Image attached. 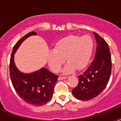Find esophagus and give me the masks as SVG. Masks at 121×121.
<instances>
[{"mask_svg": "<svg viewBox=\"0 0 121 121\" xmlns=\"http://www.w3.org/2000/svg\"><path fill=\"white\" fill-rule=\"evenodd\" d=\"M67 77H61V76H60V77H58V80H62V79H67Z\"/></svg>", "mask_w": 121, "mask_h": 121, "instance_id": "34e87169", "label": "esophagus"}]
</instances>
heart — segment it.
<instances>
[{"label": "heart", "mask_w": 121, "mask_h": 121, "mask_svg": "<svg viewBox=\"0 0 121 121\" xmlns=\"http://www.w3.org/2000/svg\"><path fill=\"white\" fill-rule=\"evenodd\" d=\"M94 46V42L90 35L65 37L56 44L54 50H49L47 55L49 67L53 72H59L66 58L68 63L63 69L64 73H71L75 69H83L90 60Z\"/></svg>", "instance_id": "heart-1"}]
</instances>
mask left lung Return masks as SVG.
<instances>
[{
	"label": "left lung",
	"mask_w": 121,
	"mask_h": 121,
	"mask_svg": "<svg viewBox=\"0 0 121 121\" xmlns=\"http://www.w3.org/2000/svg\"><path fill=\"white\" fill-rule=\"evenodd\" d=\"M97 42L95 57L90 66L78 76L79 83L72 90L73 95L80 100H90L104 90L109 81L112 60L107 42L94 32Z\"/></svg>",
	"instance_id": "obj_1"
}]
</instances>
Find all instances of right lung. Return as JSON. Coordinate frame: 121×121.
Wrapping results in <instances>:
<instances>
[{
    "instance_id": "1",
    "label": "right lung",
    "mask_w": 121,
    "mask_h": 121,
    "mask_svg": "<svg viewBox=\"0 0 121 121\" xmlns=\"http://www.w3.org/2000/svg\"><path fill=\"white\" fill-rule=\"evenodd\" d=\"M34 35H37L36 32L31 31L14 46L10 59L9 71L13 87L19 97L27 104L39 106L46 104L51 100L58 76L46 68L31 73H23L17 69L14 63V54L20 44L26 38Z\"/></svg>"
}]
</instances>
